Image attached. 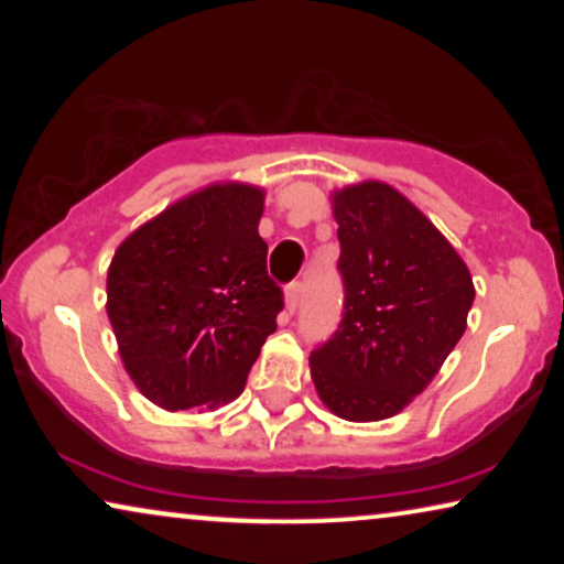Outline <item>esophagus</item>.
Masks as SVG:
<instances>
[{
  "mask_svg": "<svg viewBox=\"0 0 564 564\" xmlns=\"http://www.w3.org/2000/svg\"><path fill=\"white\" fill-rule=\"evenodd\" d=\"M300 300H303V284H300V282H290L288 290H284V305H288L290 313L297 311Z\"/></svg>",
  "mask_w": 564,
  "mask_h": 564,
  "instance_id": "1",
  "label": "esophagus"
}]
</instances>
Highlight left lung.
<instances>
[{
  "instance_id": "obj_1",
  "label": "left lung",
  "mask_w": 564,
  "mask_h": 564,
  "mask_svg": "<svg viewBox=\"0 0 564 564\" xmlns=\"http://www.w3.org/2000/svg\"><path fill=\"white\" fill-rule=\"evenodd\" d=\"M344 313L311 354L315 390L346 421L403 411L457 346L473 307V276L419 207L382 182L334 195Z\"/></svg>"
}]
</instances>
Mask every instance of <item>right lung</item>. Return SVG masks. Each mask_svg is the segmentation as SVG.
<instances>
[{"mask_svg": "<svg viewBox=\"0 0 564 564\" xmlns=\"http://www.w3.org/2000/svg\"><path fill=\"white\" fill-rule=\"evenodd\" d=\"M264 189L213 184L133 230L107 272L122 365L166 411L218 408L243 392L284 307L259 236Z\"/></svg>", "mask_w": 564, "mask_h": 564, "instance_id": "right-lung-1", "label": "right lung"}]
</instances>
